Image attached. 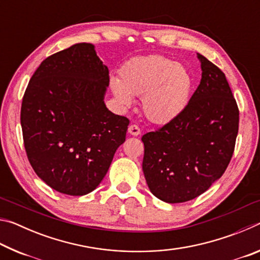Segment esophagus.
I'll return each mask as SVG.
<instances>
[{"mask_svg": "<svg viewBox=\"0 0 260 260\" xmlns=\"http://www.w3.org/2000/svg\"><path fill=\"white\" fill-rule=\"evenodd\" d=\"M128 133L131 134V135H134V136H138V135H140L141 134V129H140V127L138 126V125H131L129 127H128Z\"/></svg>", "mask_w": 260, "mask_h": 260, "instance_id": "obj_1", "label": "esophagus"}]
</instances>
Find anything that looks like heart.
<instances>
[{"label":"heart","mask_w":260,"mask_h":260,"mask_svg":"<svg viewBox=\"0 0 260 260\" xmlns=\"http://www.w3.org/2000/svg\"><path fill=\"white\" fill-rule=\"evenodd\" d=\"M110 87L121 107L129 108L141 96V109L157 125L172 122L189 104L192 78L184 65L162 55L135 57L124 65L120 79L112 77Z\"/></svg>","instance_id":"heart-1"}]
</instances>
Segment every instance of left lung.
Wrapping results in <instances>:
<instances>
[{"mask_svg": "<svg viewBox=\"0 0 260 260\" xmlns=\"http://www.w3.org/2000/svg\"><path fill=\"white\" fill-rule=\"evenodd\" d=\"M202 79L181 116L142 136L148 187L166 203H183L225 173L239 132V108L225 74L197 54Z\"/></svg>", "mask_w": 260, "mask_h": 260, "instance_id": "1", "label": "left lung"}]
</instances>
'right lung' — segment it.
Instances as JSON below:
<instances>
[{
  "label": "right lung",
  "instance_id": "obj_1",
  "mask_svg": "<svg viewBox=\"0 0 260 260\" xmlns=\"http://www.w3.org/2000/svg\"><path fill=\"white\" fill-rule=\"evenodd\" d=\"M109 82L108 67L85 42L49 56L30 78L20 111L25 150L57 191H93L125 142L129 120L105 107Z\"/></svg>",
  "mask_w": 260,
  "mask_h": 260
}]
</instances>
